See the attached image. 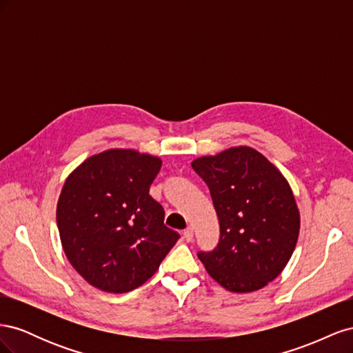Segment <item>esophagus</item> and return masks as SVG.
<instances>
[{
  "label": "esophagus",
  "instance_id": "obj_1",
  "mask_svg": "<svg viewBox=\"0 0 353 353\" xmlns=\"http://www.w3.org/2000/svg\"><path fill=\"white\" fill-rule=\"evenodd\" d=\"M193 237H194V230L191 228V227H188V228L184 231V239H185L187 241H191V240H193Z\"/></svg>",
  "mask_w": 353,
  "mask_h": 353
}]
</instances>
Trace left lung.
Here are the masks:
<instances>
[{"label":"left lung","mask_w":353,"mask_h":353,"mask_svg":"<svg viewBox=\"0 0 353 353\" xmlns=\"http://www.w3.org/2000/svg\"><path fill=\"white\" fill-rule=\"evenodd\" d=\"M210 190L221 237L199 252L213 280L234 293H250L275 280L290 261L301 213L288 181L248 145L201 156L191 163Z\"/></svg>","instance_id":"obj_1"}]
</instances>
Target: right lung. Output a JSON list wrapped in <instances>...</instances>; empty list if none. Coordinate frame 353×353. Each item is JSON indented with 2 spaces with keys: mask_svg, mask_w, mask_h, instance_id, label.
<instances>
[{
  "mask_svg": "<svg viewBox=\"0 0 353 353\" xmlns=\"http://www.w3.org/2000/svg\"><path fill=\"white\" fill-rule=\"evenodd\" d=\"M160 166L156 156L110 148L85 159L63 184L56 213L63 250L99 290L143 285L179 239L148 194Z\"/></svg>",
  "mask_w": 353,
  "mask_h": 353,
  "instance_id": "add662e5",
  "label": "right lung"
}]
</instances>
